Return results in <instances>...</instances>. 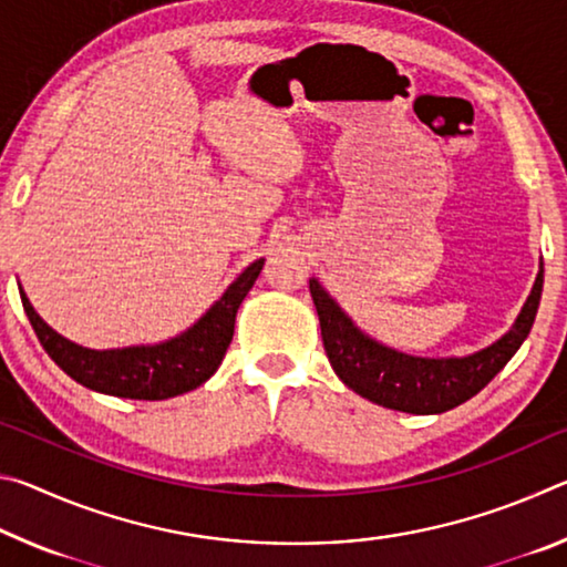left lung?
Segmentation results:
<instances>
[{"label": "left lung", "instance_id": "obj_1", "mask_svg": "<svg viewBox=\"0 0 567 567\" xmlns=\"http://www.w3.org/2000/svg\"><path fill=\"white\" fill-rule=\"evenodd\" d=\"M543 272L540 260L533 290L513 328L501 340L463 358H455V354L453 358H420V354L388 348L352 322L318 277L310 280V295L320 318L324 352H328L334 375L344 385L382 408L412 412V415H437L477 395L520 350L540 305Z\"/></svg>", "mask_w": 567, "mask_h": 567}]
</instances>
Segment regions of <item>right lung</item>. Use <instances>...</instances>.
<instances>
[{
    "label": "right lung",
    "instance_id": "1",
    "mask_svg": "<svg viewBox=\"0 0 567 567\" xmlns=\"http://www.w3.org/2000/svg\"><path fill=\"white\" fill-rule=\"evenodd\" d=\"M265 260L249 262L219 300L195 324L155 344L92 350L52 330L19 285L24 312L47 354L80 385L130 400H167L197 390L215 375L233 342L237 310L260 275Z\"/></svg>",
    "mask_w": 567,
    "mask_h": 567
}]
</instances>
